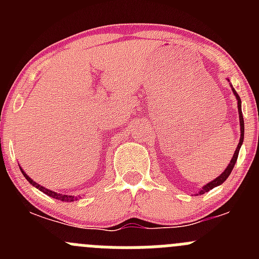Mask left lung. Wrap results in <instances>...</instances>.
<instances>
[{
    "label": "left lung",
    "mask_w": 259,
    "mask_h": 259,
    "mask_svg": "<svg viewBox=\"0 0 259 259\" xmlns=\"http://www.w3.org/2000/svg\"><path fill=\"white\" fill-rule=\"evenodd\" d=\"M232 91H233V94L236 95L237 98V103H238V114H239V122H241V139H239V144L237 146L236 151H234L233 154V158H232L231 163L228 164V166L226 168V170L223 171V173L221 174V176L218 177V178H215L214 180H211L210 183H208V184H205L204 187H203V189L200 190L199 194H204L205 192H209L210 189H213V188L218 187V185H221L222 183L226 182V179L228 178L229 174L232 173V170H233L234 168V164H236L237 161V158H238V154H239V149H241V146L243 144V139H244V121H243V115H242V103H241V99H239L238 94L236 93V90H234L233 88H232Z\"/></svg>",
    "instance_id": "left-lung-1"
}]
</instances>
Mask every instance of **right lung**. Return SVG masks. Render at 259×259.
I'll use <instances>...</instances> for the list:
<instances>
[{
	"label": "right lung",
	"mask_w": 259,
	"mask_h": 259,
	"mask_svg": "<svg viewBox=\"0 0 259 259\" xmlns=\"http://www.w3.org/2000/svg\"><path fill=\"white\" fill-rule=\"evenodd\" d=\"M20 169H21V171H22L23 177H25V178L28 180V183H30V184H32L33 187H36V188H37L38 190H41V192H44V193H45V194L50 195V197L55 198V199H59V200H61V202H74V200H76V198H75V197H72V195L59 194V193H56V192H52V190L48 189V188H45V187H41L40 184H37V183H36V182H33V180L31 179L30 177H28L27 174L25 173V171H23V169L21 168V166H20Z\"/></svg>",
	"instance_id": "obj_1"
}]
</instances>
